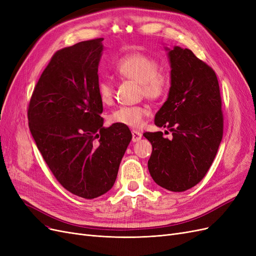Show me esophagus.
I'll list each match as a JSON object with an SVG mask.
<instances>
[{
	"label": "esophagus",
	"mask_w": 256,
	"mask_h": 256,
	"mask_svg": "<svg viewBox=\"0 0 256 256\" xmlns=\"http://www.w3.org/2000/svg\"><path fill=\"white\" fill-rule=\"evenodd\" d=\"M131 134H132V142H138V140L142 138V134H140V131L132 130Z\"/></svg>",
	"instance_id": "esophagus-1"
}]
</instances>
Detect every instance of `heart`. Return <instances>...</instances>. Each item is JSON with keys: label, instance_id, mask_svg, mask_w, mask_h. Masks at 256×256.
<instances>
[{"label": "heart", "instance_id": "b5f03b06", "mask_svg": "<svg viewBox=\"0 0 256 256\" xmlns=\"http://www.w3.org/2000/svg\"><path fill=\"white\" fill-rule=\"evenodd\" d=\"M160 64L150 55L132 52L120 56L113 66L120 77L134 80L140 86V95L150 100H161L170 93L172 79L168 73L160 71ZM98 93L100 100L108 104L114 98V86L109 77H102L98 82ZM143 106H124L114 110L109 116L111 124L130 128L143 125L147 116Z\"/></svg>", "mask_w": 256, "mask_h": 256}]
</instances>
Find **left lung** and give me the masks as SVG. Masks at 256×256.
<instances>
[{
  "label": "left lung",
  "mask_w": 256,
  "mask_h": 256,
  "mask_svg": "<svg viewBox=\"0 0 256 256\" xmlns=\"http://www.w3.org/2000/svg\"><path fill=\"white\" fill-rule=\"evenodd\" d=\"M168 56L172 86L154 124L168 129L145 132L152 152L148 170L154 181L172 192L195 186L208 172L224 134V113L214 70L188 48L174 46ZM166 131V132H168Z\"/></svg>",
  "instance_id": "obj_1"
}]
</instances>
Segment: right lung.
Listing matches in <instances>:
<instances>
[{
  "instance_id": "add662e5",
  "label": "right lung",
  "mask_w": 256,
  "mask_h": 256,
  "mask_svg": "<svg viewBox=\"0 0 256 256\" xmlns=\"http://www.w3.org/2000/svg\"><path fill=\"white\" fill-rule=\"evenodd\" d=\"M102 40L57 50L28 107L30 134L48 168L66 190L86 199L113 186L132 138L127 126L104 127L98 93Z\"/></svg>"
}]
</instances>
